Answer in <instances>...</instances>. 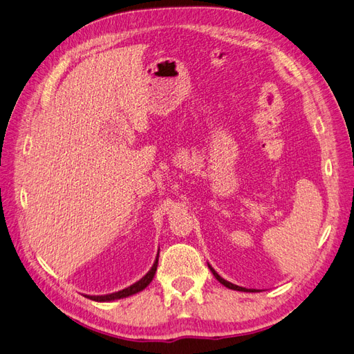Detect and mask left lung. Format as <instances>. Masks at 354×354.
I'll return each mask as SVG.
<instances>
[{
  "mask_svg": "<svg viewBox=\"0 0 354 354\" xmlns=\"http://www.w3.org/2000/svg\"><path fill=\"white\" fill-rule=\"evenodd\" d=\"M208 267H209L211 273L214 274V277H216V279H217L221 285L226 286V288H229V289H234V291H242V292H248V291H250V292H254V291H255V289H246V288H242V286H238V285H233V283H230V282H227V281H224L223 277H221L216 270H214L209 264H208Z\"/></svg>",
  "mask_w": 354,
  "mask_h": 354,
  "instance_id": "8db88e82",
  "label": "left lung"
}]
</instances>
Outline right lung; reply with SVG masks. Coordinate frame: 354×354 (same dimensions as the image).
Instances as JSON below:
<instances>
[{"label":"right lung","instance_id":"add662e5","mask_svg":"<svg viewBox=\"0 0 354 354\" xmlns=\"http://www.w3.org/2000/svg\"><path fill=\"white\" fill-rule=\"evenodd\" d=\"M158 257H159V252L156 255V260L152 266V269L149 270L140 281H137L136 283H133L131 286H128L125 289H122V291H118V292H112V294H106V295H85L87 298L93 299V301H100V303H104V301H113V299H120V298H125V297H130V295H134L137 292L143 291V289L152 282L153 276L156 273V267H158Z\"/></svg>","mask_w":354,"mask_h":354}]
</instances>
